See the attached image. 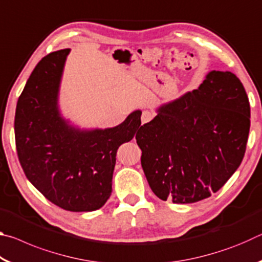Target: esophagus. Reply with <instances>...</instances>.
<instances>
[{"mask_svg":"<svg viewBox=\"0 0 262 262\" xmlns=\"http://www.w3.org/2000/svg\"><path fill=\"white\" fill-rule=\"evenodd\" d=\"M154 117H155V114L151 112V111H143V113H142V115H141L142 125H143V123L151 121Z\"/></svg>","mask_w":262,"mask_h":262,"instance_id":"1","label":"esophagus"}]
</instances>
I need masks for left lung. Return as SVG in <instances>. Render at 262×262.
I'll return each instance as SVG.
<instances>
[{
	"label": "left lung",
	"mask_w": 262,
	"mask_h": 262,
	"mask_svg": "<svg viewBox=\"0 0 262 262\" xmlns=\"http://www.w3.org/2000/svg\"><path fill=\"white\" fill-rule=\"evenodd\" d=\"M156 112L136 136L156 196L194 203L223 187L243 161L251 123L248 97L236 75L212 70L196 90Z\"/></svg>",
	"instance_id": "left-lung-1"
}]
</instances>
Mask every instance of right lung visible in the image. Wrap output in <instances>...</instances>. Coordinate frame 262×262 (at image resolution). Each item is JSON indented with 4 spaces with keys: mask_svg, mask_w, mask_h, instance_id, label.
Segmentation results:
<instances>
[{
    "mask_svg": "<svg viewBox=\"0 0 262 262\" xmlns=\"http://www.w3.org/2000/svg\"><path fill=\"white\" fill-rule=\"evenodd\" d=\"M70 50L42 57L17 101L16 148L26 178L47 200L69 211H94L112 193L119 147L137 136L140 110L120 125L81 129L62 117L59 91Z\"/></svg>",
    "mask_w": 262,
    "mask_h": 262,
    "instance_id": "obj_1",
    "label": "right lung"
}]
</instances>
